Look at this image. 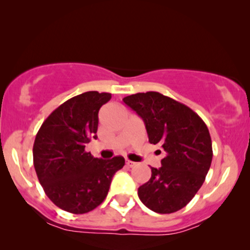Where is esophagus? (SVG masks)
<instances>
[{
	"label": "esophagus",
	"instance_id": "obj_1",
	"mask_svg": "<svg viewBox=\"0 0 250 250\" xmlns=\"http://www.w3.org/2000/svg\"><path fill=\"white\" fill-rule=\"evenodd\" d=\"M126 166H127V167H130V168H133V167H135V166H137V162H133V161H130V160H127V161H126Z\"/></svg>",
	"mask_w": 250,
	"mask_h": 250
}]
</instances>
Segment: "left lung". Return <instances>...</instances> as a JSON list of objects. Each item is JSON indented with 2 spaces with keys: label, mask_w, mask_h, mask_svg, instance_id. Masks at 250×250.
I'll list each match as a JSON object with an SVG mask.
<instances>
[{
  "label": "left lung",
  "mask_w": 250,
  "mask_h": 250,
  "mask_svg": "<svg viewBox=\"0 0 250 250\" xmlns=\"http://www.w3.org/2000/svg\"><path fill=\"white\" fill-rule=\"evenodd\" d=\"M123 101L143 118L149 143L165 150L162 167H152V177L138 189V196L156 213L181 210L195 197L211 167L208 126L189 106L160 92H138Z\"/></svg>",
  "instance_id": "left-lung-1"
}]
</instances>
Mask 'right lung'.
<instances>
[{
	"mask_svg": "<svg viewBox=\"0 0 250 250\" xmlns=\"http://www.w3.org/2000/svg\"><path fill=\"white\" fill-rule=\"evenodd\" d=\"M109 92L87 91L57 107L40 126L33 144V166L46 196L61 210L90 212L109 192L113 175L125 165L123 156L94 158L85 145L96 139L98 111Z\"/></svg>",
	"mask_w": 250,
	"mask_h": 250,
	"instance_id": "obj_1",
	"label": "right lung"
}]
</instances>
